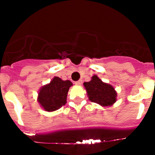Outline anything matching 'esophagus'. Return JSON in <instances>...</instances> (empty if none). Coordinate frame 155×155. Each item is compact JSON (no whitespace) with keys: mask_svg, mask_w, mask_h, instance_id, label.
<instances>
[{"mask_svg":"<svg viewBox=\"0 0 155 155\" xmlns=\"http://www.w3.org/2000/svg\"><path fill=\"white\" fill-rule=\"evenodd\" d=\"M82 83V79H79V81H77V82H75V85H81Z\"/></svg>","mask_w":155,"mask_h":155,"instance_id":"obj_1","label":"esophagus"}]
</instances>
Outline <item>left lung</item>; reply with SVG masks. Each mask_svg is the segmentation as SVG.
Listing matches in <instances>:
<instances>
[{"mask_svg":"<svg viewBox=\"0 0 155 155\" xmlns=\"http://www.w3.org/2000/svg\"><path fill=\"white\" fill-rule=\"evenodd\" d=\"M89 101L100 104L102 107L112 106L116 102L117 93L115 88L109 84L102 82L97 76L91 77L90 82H84Z\"/></svg>","mask_w":155,"mask_h":155,"instance_id":"obj_1","label":"left lung"}]
</instances>
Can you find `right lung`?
Masks as SVG:
<instances>
[{
  "label": "right lung",
  "mask_w": 155,
  "mask_h": 155,
  "mask_svg": "<svg viewBox=\"0 0 155 155\" xmlns=\"http://www.w3.org/2000/svg\"><path fill=\"white\" fill-rule=\"evenodd\" d=\"M73 85L70 80H62L59 77H54L50 83L40 88L38 94L39 104L48 112H53L64 106L69 88Z\"/></svg>",
  "instance_id": "add662e5"
}]
</instances>
